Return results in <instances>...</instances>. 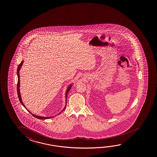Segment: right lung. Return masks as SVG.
I'll use <instances>...</instances> for the list:
<instances>
[{
    "label": "right lung",
    "instance_id": "add662e5",
    "mask_svg": "<svg viewBox=\"0 0 157 157\" xmlns=\"http://www.w3.org/2000/svg\"><path fill=\"white\" fill-rule=\"evenodd\" d=\"M23 61H22V62L20 63V64L18 65V67H17V77H18V81H17V95H18V98H19V100L20 101V102H21V104L23 105V107H25V108H26V107L24 105V104H23V102H22V99H21V95H20V89H19V87H20V73H19V71H20V68H21V66H22V65L23 64ZM71 86L72 85H70L69 87H68V89L67 90V91H66V98H67V94H68V93L69 92V91H70V89H71ZM66 102H67V101H66ZM67 103V102H66ZM26 109H27V108H26ZM64 109V108L62 111H63ZM27 111H29V110H27ZM29 113H31L29 111ZM61 113H59V114H60ZM32 114V113H31ZM32 115L34 117H36V118L39 119H49L51 118H52V117H40V116H36V115H34L33 114H32Z\"/></svg>",
    "mask_w": 157,
    "mask_h": 157
}]
</instances>
